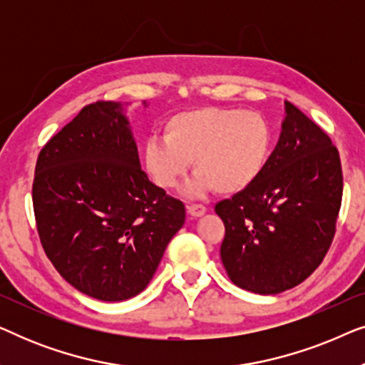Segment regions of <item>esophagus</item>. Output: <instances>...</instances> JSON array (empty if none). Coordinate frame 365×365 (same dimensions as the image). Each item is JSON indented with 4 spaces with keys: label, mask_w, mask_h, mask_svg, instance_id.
<instances>
[{
    "label": "esophagus",
    "mask_w": 365,
    "mask_h": 365,
    "mask_svg": "<svg viewBox=\"0 0 365 365\" xmlns=\"http://www.w3.org/2000/svg\"><path fill=\"white\" fill-rule=\"evenodd\" d=\"M187 212L191 214L192 217H199L206 212V207L202 204H187Z\"/></svg>",
    "instance_id": "esophagus-1"
}]
</instances>
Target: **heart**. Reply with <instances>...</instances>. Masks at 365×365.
<instances>
[{"label": "heart", "mask_w": 365, "mask_h": 365, "mask_svg": "<svg viewBox=\"0 0 365 365\" xmlns=\"http://www.w3.org/2000/svg\"><path fill=\"white\" fill-rule=\"evenodd\" d=\"M272 144V128L262 113L194 108L173 114L164 121L163 138L149 139L144 168L159 187L173 189L192 163L197 173L189 192L237 194L261 178Z\"/></svg>", "instance_id": "obj_1"}]
</instances>
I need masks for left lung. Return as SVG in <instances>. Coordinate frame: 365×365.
Returning a JSON list of instances; mask_svg holds the SVG:
<instances>
[{
    "instance_id": "1",
    "label": "left lung",
    "mask_w": 365,
    "mask_h": 365,
    "mask_svg": "<svg viewBox=\"0 0 365 365\" xmlns=\"http://www.w3.org/2000/svg\"><path fill=\"white\" fill-rule=\"evenodd\" d=\"M342 186L331 138L286 101L281 138L261 178L214 207L226 227L221 261L229 279L266 296L306 281L332 244Z\"/></svg>"
}]
</instances>
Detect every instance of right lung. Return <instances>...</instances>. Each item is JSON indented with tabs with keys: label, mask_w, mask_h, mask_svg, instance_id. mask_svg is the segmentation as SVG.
Returning <instances> with one entry per match:
<instances>
[{
	"label": "right lung",
	"mask_w": 365,
	"mask_h": 365,
	"mask_svg": "<svg viewBox=\"0 0 365 365\" xmlns=\"http://www.w3.org/2000/svg\"><path fill=\"white\" fill-rule=\"evenodd\" d=\"M39 241L56 271L89 297L144 291L186 219L184 204L149 181L114 101L84 106L39 151L33 181Z\"/></svg>",
	"instance_id": "obj_1"
}]
</instances>
